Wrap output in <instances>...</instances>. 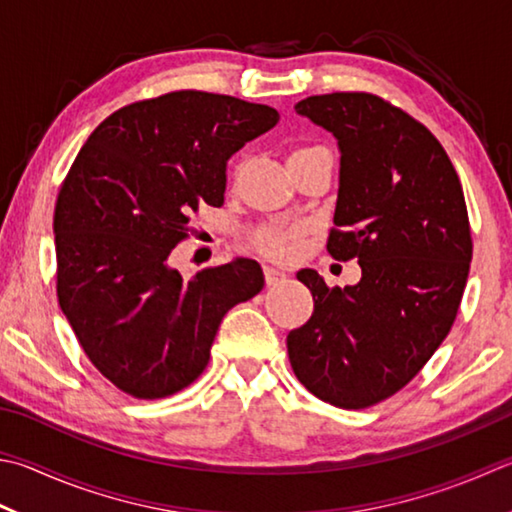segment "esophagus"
Returning <instances> with one entry per match:
<instances>
[{
  "instance_id": "obj_1",
  "label": "esophagus",
  "mask_w": 512,
  "mask_h": 512,
  "mask_svg": "<svg viewBox=\"0 0 512 512\" xmlns=\"http://www.w3.org/2000/svg\"><path fill=\"white\" fill-rule=\"evenodd\" d=\"M285 272L281 267H274V265H267L265 267V281L267 285H278L281 281H285Z\"/></svg>"
}]
</instances>
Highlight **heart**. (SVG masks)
Listing matches in <instances>:
<instances>
[{"mask_svg":"<svg viewBox=\"0 0 512 512\" xmlns=\"http://www.w3.org/2000/svg\"><path fill=\"white\" fill-rule=\"evenodd\" d=\"M312 151H323V147H301V149H294L289 153V158H296V156H305V153H312ZM258 243L263 245L265 252L274 254V256H289L294 252V231H283V229H265L263 234H260Z\"/></svg>","mask_w":512,"mask_h":512,"instance_id":"b5f03b06","label":"heart"}]
</instances>
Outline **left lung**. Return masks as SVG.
<instances>
[{"mask_svg": "<svg viewBox=\"0 0 512 512\" xmlns=\"http://www.w3.org/2000/svg\"><path fill=\"white\" fill-rule=\"evenodd\" d=\"M294 109L339 142L327 252L359 260L361 281L296 274L314 312L287 334L289 363L314 397L361 410L410 383L455 323L472 258L464 189L439 140L372 93L312 95Z\"/></svg>", "mask_w": 512, "mask_h": 512, "instance_id": "8db88e82", "label": "left lung"}]
</instances>
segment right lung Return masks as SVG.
<instances>
[{
    "label": "right lung",
    "instance_id": "1",
    "mask_svg": "<svg viewBox=\"0 0 512 512\" xmlns=\"http://www.w3.org/2000/svg\"><path fill=\"white\" fill-rule=\"evenodd\" d=\"M276 122L267 104L173 91L111 113L77 153L53 216L57 298L115 388L136 399L187 388L223 316L263 289L252 258L185 281L169 254L191 211L223 205L227 160Z\"/></svg>",
    "mask_w": 512,
    "mask_h": 512
}]
</instances>
